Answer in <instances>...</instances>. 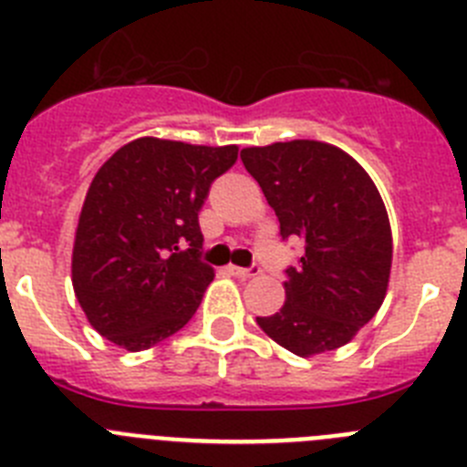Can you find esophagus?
I'll return each mask as SVG.
<instances>
[{"label": "esophagus", "instance_id": "1", "mask_svg": "<svg viewBox=\"0 0 467 467\" xmlns=\"http://www.w3.org/2000/svg\"><path fill=\"white\" fill-rule=\"evenodd\" d=\"M229 271L236 278H254V275H259V266H250V269H243V266H229Z\"/></svg>", "mask_w": 467, "mask_h": 467}]
</instances>
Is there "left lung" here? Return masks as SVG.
<instances>
[{
    "mask_svg": "<svg viewBox=\"0 0 467 467\" xmlns=\"http://www.w3.org/2000/svg\"><path fill=\"white\" fill-rule=\"evenodd\" d=\"M241 159L283 241H304L299 266L285 271L283 308L257 325L301 358L341 348L377 316L390 278L393 236L377 184L353 156L317 140L247 147Z\"/></svg>",
    "mask_w": 467,
    "mask_h": 467,
    "instance_id": "8db88e82",
    "label": "left lung"
}]
</instances>
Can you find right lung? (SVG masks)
<instances>
[{
	"label": "right lung",
	"mask_w": 467,
	"mask_h": 467,
	"mask_svg": "<svg viewBox=\"0 0 467 467\" xmlns=\"http://www.w3.org/2000/svg\"><path fill=\"white\" fill-rule=\"evenodd\" d=\"M236 159V144L138 138L95 172L74 236L72 285L111 344L147 350L192 320L214 278L201 262L198 213Z\"/></svg>",
	"instance_id": "obj_1"
}]
</instances>
